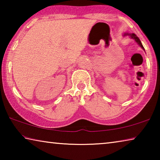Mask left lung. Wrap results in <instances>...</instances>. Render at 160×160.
<instances>
[{
	"instance_id": "1",
	"label": "left lung",
	"mask_w": 160,
	"mask_h": 160,
	"mask_svg": "<svg viewBox=\"0 0 160 160\" xmlns=\"http://www.w3.org/2000/svg\"><path fill=\"white\" fill-rule=\"evenodd\" d=\"M128 35H129L130 37H131L132 38V39H135V42H136L138 43V44L140 46V47H141L143 48V49H144V47H143V46L142 45V44H141V42H140V40L139 39V38L138 37L136 36V35H135L134 33L129 34Z\"/></svg>"
}]
</instances>
